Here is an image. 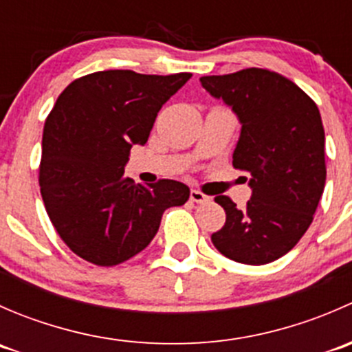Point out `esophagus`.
<instances>
[{"instance_id": "obj_1", "label": "esophagus", "mask_w": 352, "mask_h": 352, "mask_svg": "<svg viewBox=\"0 0 352 352\" xmlns=\"http://www.w3.org/2000/svg\"><path fill=\"white\" fill-rule=\"evenodd\" d=\"M190 201L197 202V204H204V202H209L211 199H209L208 196H204L202 192H199V190L192 189V190H190Z\"/></svg>"}]
</instances>
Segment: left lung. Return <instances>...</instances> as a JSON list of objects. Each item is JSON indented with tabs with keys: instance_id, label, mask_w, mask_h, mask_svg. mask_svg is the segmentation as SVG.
<instances>
[{
	"instance_id": "obj_1",
	"label": "left lung",
	"mask_w": 352,
	"mask_h": 352,
	"mask_svg": "<svg viewBox=\"0 0 352 352\" xmlns=\"http://www.w3.org/2000/svg\"><path fill=\"white\" fill-rule=\"evenodd\" d=\"M211 97L239 119L233 166L248 172L247 208L226 196L214 199L226 223L212 233L225 257L262 265L287 254L311 225L325 187V133L315 102L278 73L248 67L202 76Z\"/></svg>"
}]
</instances>
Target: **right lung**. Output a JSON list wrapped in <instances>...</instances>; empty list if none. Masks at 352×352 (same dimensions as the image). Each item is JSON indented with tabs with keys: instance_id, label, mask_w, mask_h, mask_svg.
<instances>
[{
	"instance_id": "add662e5",
	"label": "right lung",
	"mask_w": 352,
	"mask_h": 352,
	"mask_svg": "<svg viewBox=\"0 0 352 352\" xmlns=\"http://www.w3.org/2000/svg\"><path fill=\"white\" fill-rule=\"evenodd\" d=\"M190 73L97 71L59 95L42 136L38 184L45 211L67 247L97 265H117L150 245L165 209L186 204L177 180L151 186L124 177L134 144L144 146L160 109Z\"/></svg>"
}]
</instances>
